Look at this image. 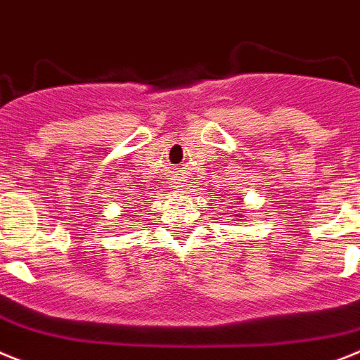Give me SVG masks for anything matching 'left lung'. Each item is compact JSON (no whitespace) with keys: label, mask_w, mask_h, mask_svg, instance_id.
<instances>
[{"label":"left lung","mask_w":360,"mask_h":360,"mask_svg":"<svg viewBox=\"0 0 360 360\" xmlns=\"http://www.w3.org/2000/svg\"><path fill=\"white\" fill-rule=\"evenodd\" d=\"M240 213H242V211H240Z\"/></svg>","instance_id":"obj_1"}]
</instances>
